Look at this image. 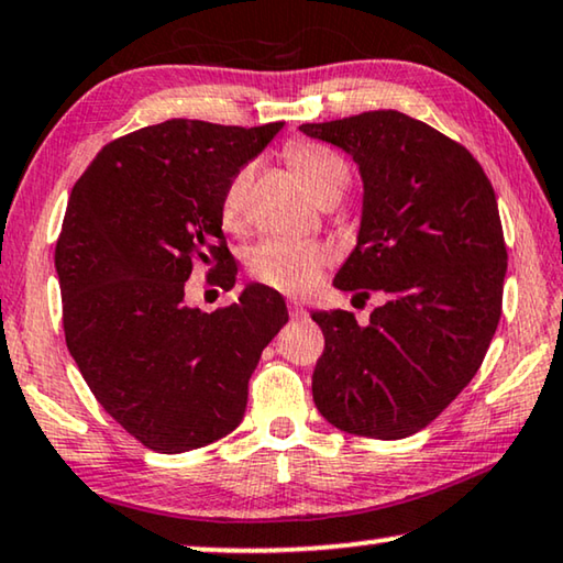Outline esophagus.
Listing matches in <instances>:
<instances>
[{
  "mask_svg": "<svg viewBox=\"0 0 563 563\" xmlns=\"http://www.w3.org/2000/svg\"><path fill=\"white\" fill-rule=\"evenodd\" d=\"M288 313H290V318H296V321H300V318L308 316L306 308L300 306V303H290V306H288Z\"/></svg>",
  "mask_w": 563,
  "mask_h": 563,
  "instance_id": "esophagus-1",
  "label": "esophagus"
}]
</instances>
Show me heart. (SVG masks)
I'll list each match as a JSON object with an SVG mask.
<instances>
[{
  "mask_svg": "<svg viewBox=\"0 0 563 563\" xmlns=\"http://www.w3.org/2000/svg\"><path fill=\"white\" fill-rule=\"evenodd\" d=\"M288 162L318 201L341 197L351 181L346 162L329 146L296 144L288 148ZM253 172V164L240 166L224 187L220 205L224 228H238L242 222ZM329 257V250L313 242L267 238L250 253L247 267L250 275L267 288L288 292V296H303L321 280Z\"/></svg>",
  "mask_w": 563,
  "mask_h": 563,
  "instance_id": "obj_1",
  "label": "heart"
}]
</instances>
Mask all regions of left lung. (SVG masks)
<instances>
[{
  "label": "left lung",
  "mask_w": 563,
  "mask_h": 563,
  "mask_svg": "<svg viewBox=\"0 0 563 563\" xmlns=\"http://www.w3.org/2000/svg\"><path fill=\"white\" fill-rule=\"evenodd\" d=\"M300 131L354 156L364 179L362 232L333 285L387 298L366 325L313 313L325 335L316 407L343 432L409 438L467 387L498 329L508 250L496 191L463 144L407 113Z\"/></svg>",
  "instance_id": "8db88e82"
}]
</instances>
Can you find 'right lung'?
Here are the masks:
<instances>
[{
    "label": "right lung",
    "mask_w": 563,
    "mask_h": 563,
    "mask_svg": "<svg viewBox=\"0 0 563 563\" xmlns=\"http://www.w3.org/2000/svg\"><path fill=\"white\" fill-rule=\"evenodd\" d=\"M280 129L146 125L100 148L67 199L55 245L65 343L98 405L148 450L176 455L230 434L260 354L288 323L265 285L212 313L184 303L197 265L234 285L222 191Z\"/></svg>",
    "instance_id": "1"
}]
</instances>
